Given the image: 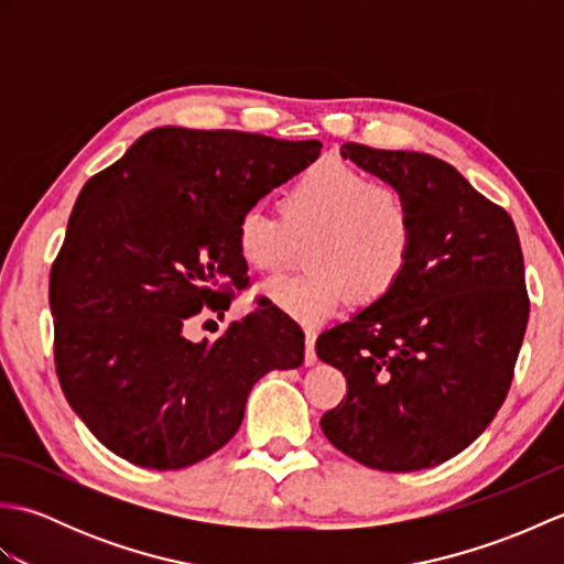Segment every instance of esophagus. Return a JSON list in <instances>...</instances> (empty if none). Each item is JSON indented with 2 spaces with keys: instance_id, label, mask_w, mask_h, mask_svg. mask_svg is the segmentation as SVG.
<instances>
[{
  "instance_id": "obj_1",
  "label": "esophagus",
  "mask_w": 564,
  "mask_h": 564,
  "mask_svg": "<svg viewBox=\"0 0 564 564\" xmlns=\"http://www.w3.org/2000/svg\"><path fill=\"white\" fill-rule=\"evenodd\" d=\"M315 339H317V332L313 327L305 329V364L313 366L317 361V354H315Z\"/></svg>"
}]
</instances>
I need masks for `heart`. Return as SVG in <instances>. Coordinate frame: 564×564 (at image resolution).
I'll return each mask as SVG.
<instances>
[{"mask_svg": "<svg viewBox=\"0 0 564 564\" xmlns=\"http://www.w3.org/2000/svg\"><path fill=\"white\" fill-rule=\"evenodd\" d=\"M275 218L249 206L235 223V249L249 269L271 273L297 257L307 269L273 275L259 293L305 325L337 315L351 301L373 305L410 269L416 218L400 188L339 160H322L283 191Z\"/></svg>", "mask_w": 564, "mask_h": 564, "instance_id": "obj_1", "label": "heart"}]
</instances>
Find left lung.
Masks as SVG:
<instances>
[{
    "label": "left lung",
    "mask_w": 564,
    "mask_h": 564,
    "mask_svg": "<svg viewBox=\"0 0 564 564\" xmlns=\"http://www.w3.org/2000/svg\"><path fill=\"white\" fill-rule=\"evenodd\" d=\"M341 158L402 191L416 247L398 289L317 337L346 378L319 426L376 470H424L470 446L507 400L529 325L519 232L431 154L346 142Z\"/></svg>",
    "instance_id": "left-lung-1"
}]
</instances>
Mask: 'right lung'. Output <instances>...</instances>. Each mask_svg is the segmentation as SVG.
Masks as SVG:
<instances>
[{
    "label": "right lung",
    "mask_w": 564,
    "mask_h": 564,
    "mask_svg": "<svg viewBox=\"0 0 564 564\" xmlns=\"http://www.w3.org/2000/svg\"><path fill=\"white\" fill-rule=\"evenodd\" d=\"M319 140L154 128L84 184L51 269L55 370L72 410L123 460L178 470L230 441L254 382L297 368L305 334L275 307L215 341L186 325L247 285L239 213L317 160Z\"/></svg>",
    "instance_id": "obj_1"
}]
</instances>
